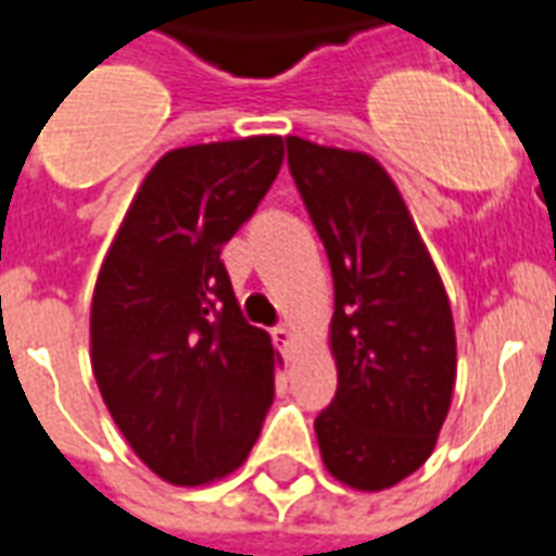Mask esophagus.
<instances>
[{"mask_svg":"<svg viewBox=\"0 0 556 556\" xmlns=\"http://www.w3.org/2000/svg\"><path fill=\"white\" fill-rule=\"evenodd\" d=\"M273 339H275V345L281 348L283 354H290L292 345H295V337H292V330H290V327H287V325L275 327V330H273Z\"/></svg>","mask_w":556,"mask_h":556,"instance_id":"1","label":"esophagus"}]
</instances>
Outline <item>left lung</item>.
Listing matches in <instances>:
<instances>
[{
    "mask_svg": "<svg viewBox=\"0 0 556 556\" xmlns=\"http://www.w3.org/2000/svg\"><path fill=\"white\" fill-rule=\"evenodd\" d=\"M295 179L333 273L337 397L316 417L327 472L386 490L432 455L455 386L443 281L386 167L368 153L287 136Z\"/></svg>",
    "mask_w": 556,
    "mask_h": 556,
    "instance_id": "8db88e82",
    "label": "left lung"
}]
</instances>
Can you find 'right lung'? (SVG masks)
<instances>
[{
  "label": "right lung",
  "instance_id": "obj_1",
  "mask_svg": "<svg viewBox=\"0 0 556 556\" xmlns=\"http://www.w3.org/2000/svg\"><path fill=\"white\" fill-rule=\"evenodd\" d=\"M281 162V136L165 153L94 281V380L132 453L170 484L238 470L273 406L281 356L240 313L219 252Z\"/></svg>",
  "mask_w": 556,
  "mask_h": 556
}]
</instances>
